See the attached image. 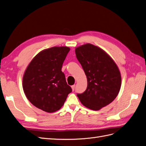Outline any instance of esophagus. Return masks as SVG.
Instances as JSON below:
<instances>
[{"label":"esophagus","instance_id":"34e87169","mask_svg":"<svg viewBox=\"0 0 146 146\" xmlns=\"http://www.w3.org/2000/svg\"><path fill=\"white\" fill-rule=\"evenodd\" d=\"M72 90H74V89H75V85H73L72 86Z\"/></svg>","mask_w":146,"mask_h":146}]
</instances>
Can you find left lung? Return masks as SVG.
Here are the masks:
<instances>
[{"label":"left lung","instance_id":"obj_1","mask_svg":"<svg viewBox=\"0 0 146 146\" xmlns=\"http://www.w3.org/2000/svg\"><path fill=\"white\" fill-rule=\"evenodd\" d=\"M75 53L87 80L86 90L77 96L84 106L100 110L113 101L119 92L121 75L118 66L104 50L94 44L78 46Z\"/></svg>","mask_w":146,"mask_h":146}]
</instances>
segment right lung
Listing matches in <instances>:
<instances>
[{
	"mask_svg": "<svg viewBox=\"0 0 146 146\" xmlns=\"http://www.w3.org/2000/svg\"><path fill=\"white\" fill-rule=\"evenodd\" d=\"M66 46H54L36 54L25 71L23 88L33 105L47 112L60 110L72 92L62 66L70 51Z\"/></svg>",
	"mask_w": 146,
	"mask_h": 146,
	"instance_id": "obj_1",
	"label": "right lung"
}]
</instances>
